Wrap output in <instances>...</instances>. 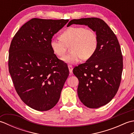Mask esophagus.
Wrapping results in <instances>:
<instances>
[{
	"label": "esophagus",
	"instance_id": "1",
	"mask_svg": "<svg viewBox=\"0 0 134 134\" xmlns=\"http://www.w3.org/2000/svg\"><path fill=\"white\" fill-rule=\"evenodd\" d=\"M68 67H69V71L70 74H72V70H73V67L71 65H68Z\"/></svg>",
	"mask_w": 134,
	"mask_h": 134
}]
</instances>
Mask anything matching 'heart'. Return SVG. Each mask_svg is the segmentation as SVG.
<instances>
[{"instance_id": "heart-1", "label": "heart", "mask_w": 134, "mask_h": 134, "mask_svg": "<svg viewBox=\"0 0 134 134\" xmlns=\"http://www.w3.org/2000/svg\"><path fill=\"white\" fill-rule=\"evenodd\" d=\"M61 38H53L50 46L53 53L63 57L67 47L72 52L63 58L67 63H77L82 59L88 60L94 55L98 48V37L94 31L82 26L70 27L61 34Z\"/></svg>"}]
</instances>
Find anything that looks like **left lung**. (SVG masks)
<instances>
[{
    "label": "left lung",
    "mask_w": 134,
    "mask_h": 134,
    "mask_svg": "<svg viewBox=\"0 0 134 134\" xmlns=\"http://www.w3.org/2000/svg\"><path fill=\"white\" fill-rule=\"evenodd\" d=\"M72 24L86 25L98 37L94 55L73 69L79 80V99L88 108H98L112 100L120 86L123 67L120 44L115 33L100 18L72 19L67 26Z\"/></svg>",
    "instance_id": "1"
}]
</instances>
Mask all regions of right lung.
<instances>
[{
	"mask_svg": "<svg viewBox=\"0 0 134 134\" xmlns=\"http://www.w3.org/2000/svg\"><path fill=\"white\" fill-rule=\"evenodd\" d=\"M68 22L33 18L22 26L11 41L9 72L16 93L32 109L48 110L59 101L69 70L53 53L50 42Z\"/></svg>",
	"mask_w": 134,
	"mask_h": 134,
	"instance_id": "1",
	"label": "right lung"
}]
</instances>
